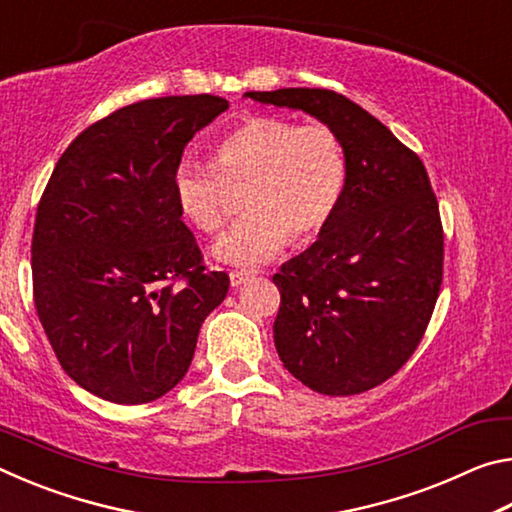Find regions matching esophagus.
I'll return each mask as SVG.
<instances>
[{
    "mask_svg": "<svg viewBox=\"0 0 512 512\" xmlns=\"http://www.w3.org/2000/svg\"><path fill=\"white\" fill-rule=\"evenodd\" d=\"M250 277H253V275L246 273V271H232L230 273V284H232V287H241V284L250 280Z\"/></svg>",
    "mask_w": 512,
    "mask_h": 512,
    "instance_id": "esophagus-1",
    "label": "esophagus"
}]
</instances>
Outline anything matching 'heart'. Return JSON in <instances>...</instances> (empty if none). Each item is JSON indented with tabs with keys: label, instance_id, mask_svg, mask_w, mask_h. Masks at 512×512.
<instances>
[{
	"label": "heart",
	"instance_id": "b5f03b06",
	"mask_svg": "<svg viewBox=\"0 0 512 512\" xmlns=\"http://www.w3.org/2000/svg\"><path fill=\"white\" fill-rule=\"evenodd\" d=\"M341 140L325 124L298 126L253 117L221 137L216 164L185 155L173 169V196L194 228L216 232L228 219V187L246 185L244 219L212 246L216 262L259 266L296 239L318 235L345 189Z\"/></svg>",
	"mask_w": 512,
	"mask_h": 512
}]
</instances>
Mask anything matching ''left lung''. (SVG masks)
Segmentation results:
<instances>
[{"instance_id":"obj_1","label":"left lung","mask_w":512,"mask_h":512,"mask_svg":"<svg viewBox=\"0 0 512 512\" xmlns=\"http://www.w3.org/2000/svg\"><path fill=\"white\" fill-rule=\"evenodd\" d=\"M246 97L332 128L348 167L332 219L273 275L282 296L277 354L316 393L370 391L418 348L443 282V225L427 169L343 94L282 88Z\"/></svg>"}]
</instances>
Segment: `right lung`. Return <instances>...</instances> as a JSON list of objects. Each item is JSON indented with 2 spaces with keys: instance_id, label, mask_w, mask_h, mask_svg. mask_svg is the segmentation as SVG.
Returning <instances> with one entry per match:
<instances>
[{
  "instance_id": "1",
  "label": "right lung",
  "mask_w": 512,
  "mask_h": 512,
  "mask_svg": "<svg viewBox=\"0 0 512 512\" xmlns=\"http://www.w3.org/2000/svg\"><path fill=\"white\" fill-rule=\"evenodd\" d=\"M212 94L119 108L60 155L31 244L33 298L60 366L115 404L169 393L230 287L205 271L173 196L189 140L228 110Z\"/></svg>"
}]
</instances>
